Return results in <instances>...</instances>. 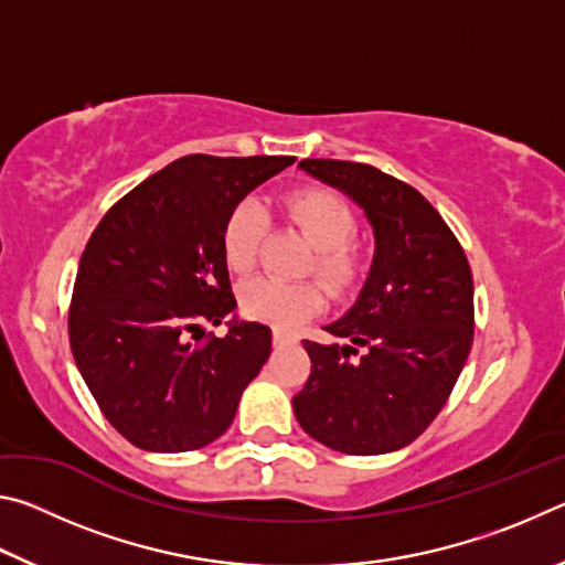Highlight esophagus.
Masks as SVG:
<instances>
[{
    "label": "esophagus",
    "instance_id": "34e87169",
    "mask_svg": "<svg viewBox=\"0 0 565 565\" xmlns=\"http://www.w3.org/2000/svg\"><path fill=\"white\" fill-rule=\"evenodd\" d=\"M289 343H294V337H291V333L274 329V347H289Z\"/></svg>",
    "mask_w": 565,
    "mask_h": 565
}]
</instances>
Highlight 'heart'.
I'll return each mask as SVG.
<instances>
[{
  "label": "heart",
  "mask_w": 565,
  "mask_h": 565,
  "mask_svg": "<svg viewBox=\"0 0 565 565\" xmlns=\"http://www.w3.org/2000/svg\"><path fill=\"white\" fill-rule=\"evenodd\" d=\"M284 212L317 246V271L333 291H347L366 269V248L353 238L356 216L337 191L306 186L284 196ZM266 234V212L256 199H242L232 206L222 228L224 262L234 274H248L259 259ZM238 303L248 319L266 321L276 329H291L323 309L319 281H279L259 276L242 286Z\"/></svg>",
  "instance_id": "obj_1"
}]
</instances>
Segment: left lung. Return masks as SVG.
<instances>
[{"mask_svg": "<svg viewBox=\"0 0 565 565\" xmlns=\"http://www.w3.org/2000/svg\"><path fill=\"white\" fill-rule=\"evenodd\" d=\"M299 167L363 209L376 254L356 303L323 327L347 343L303 341L311 374L294 396L296 420L333 451H398L426 431L461 376L473 343L471 266L406 181L359 161Z\"/></svg>", "mask_w": 565, "mask_h": 565, "instance_id": "8db88e82", "label": "left lung"}]
</instances>
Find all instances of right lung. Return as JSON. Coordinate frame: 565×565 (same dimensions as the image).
I'll list each match as a JSON object with an SVG mask.
<instances>
[{
  "mask_svg": "<svg viewBox=\"0 0 565 565\" xmlns=\"http://www.w3.org/2000/svg\"><path fill=\"white\" fill-rule=\"evenodd\" d=\"M294 161L181 157L94 228L74 279L70 343L102 414L134 446L196 451L232 426L269 359L271 329L234 319L222 339H193L202 321L236 309L222 252L228 212Z\"/></svg>",
  "mask_w": 565,
  "mask_h": 565,
  "instance_id": "right-lung-1",
  "label": "right lung"
}]
</instances>
